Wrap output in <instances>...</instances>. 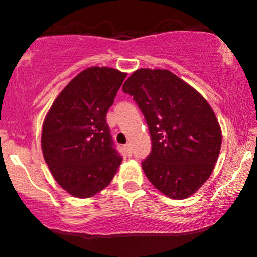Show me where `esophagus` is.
Instances as JSON below:
<instances>
[{"label":"esophagus","instance_id":"1","mask_svg":"<svg viewBox=\"0 0 257 257\" xmlns=\"http://www.w3.org/2000/svg\"><path fill=\"white\" fill-rule=\"evenodd\" d=\"M124 150H125L126 155L132 156V145H131V144H126V145L124 146Z\"/></svg>","mask_w":257,"mask_h":257}]
</instances>
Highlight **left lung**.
<instances>
[{
	"label": "left lung",
	"mask_w": 257,
	"mask_h": 257,
	"mask_svg": "<svg viewBox=\"0 0 257 257\" xmlns=\"http://www.w3.org/2000/svg\"><path fill=\"white\" fill-rule=\"evenodd\" d=\"M149 125L152 150L143 169L150 182L173 199L202 187L220 155L222 133L202 94L169 70L139 69L123 84Z\"/></svg>",
	"instance_id": "left-lung-1"
}]
</instances>
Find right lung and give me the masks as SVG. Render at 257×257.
<instances>
[{"instance_id":"add662e5","label":"right lung","mask_w":257,"mask_h":257,"mask_svg":"<svg viewBox=\"0 0 257 257\" xmlns=\"http://www.w3.org/2000/svg\"><path fill=\"white\" fill-rule=\"evenodd\" d=\"M126 77L112 67H88L60 91L46 114L41 146L53 178L77 198H89L113 179L122 157L106 114Z\"/></svg>"}]
</instances>
